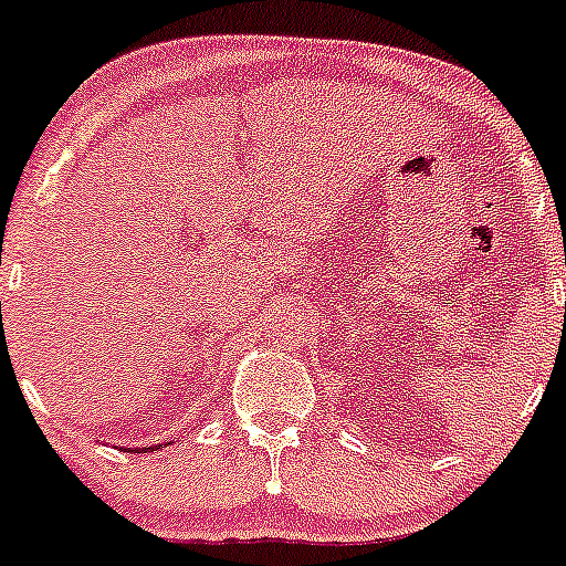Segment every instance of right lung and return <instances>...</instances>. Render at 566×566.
<instances>
[{"instance_id": "obj_1", "label": "right lung", "mask_w": 566, "mask_h": 566, "mask_svg": "<svg viewBox=\"0 0 566 566\" xmlns=\"http://www.w3.org/2000/svg\"><path fill=\"white\" fill-rule=\"evenodd\" d=\"M164 447H167V443H158V447H147V449H153V452H156V449H164ZM128 452H145V447H142V449H128Z\"/></svg>"}]
</instances>
